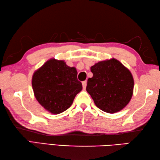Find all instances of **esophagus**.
Returning a JSON list of instances; mask_svg holds the SVG:
<instances>
[{
    "instance_id": "1",
    "label": "esophagus",
    "mask_w": 160,
    "mask_h": 160,
    "mask_svg": "<svg viewBox=\"0 0 160 160\" xmlns=\"http://www.w3.org/2000/svg\"><path fill=\"white\" fill-rule=\"evenodd\" d=\"M86 86H87V81H84V82H82V87L84 90L86 88Z\"/></svg>"
}]
</instances>
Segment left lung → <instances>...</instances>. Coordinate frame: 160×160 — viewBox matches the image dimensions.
Listing matches in <instances>:
<instances>
[{
    "mask_svg": "<svg viewBox=\"0 0 160 160\" xmlns=\"http://www.w3.org/2000/svg\"><path fill=\"white\" fill-rule=\"evenodd\" d=\"M92 78L86 90L103 112L114 113L126 107L133 94L134 80L129 69L117 59L99 61L91 66Z\"/></svg>",
    "mask_w": 160,
    "mask_h": 160,
    "instance_id": "1",
    "label": "left lung"
}]
</instances>
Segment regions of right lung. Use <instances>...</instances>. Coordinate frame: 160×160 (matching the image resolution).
Instances as JSON below:
<instances>
[{"mask_svg":"<svg viewBox=\"0 0 160 160\" xmlns=\"http://www.w3.org/2000/svg\"><path fill=\"white\" fill-rule=\"evenodd\" d=\"M77 75L76 68L67 66L65 61L49 59L32 75L35 98L51 113L58 114L65 112L82 90Z\"/></svg>","mask_w":160,"mask_h":160,"instance_id":"1","label":"right lung"}]
</instances>
